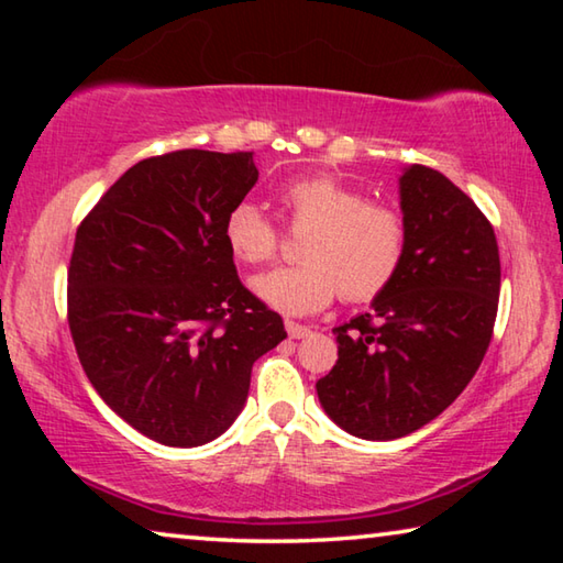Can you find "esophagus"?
<instances>
[{"instance_id": "1", "label": "esophagus", "mask_w": 563, "mask_h": 563, "mask_svg": "<svg viewBox=\"0 0 563 563\" xmlns=\"http://www.w3.org/2000/svg\"><path fill=\"white\" fill-rule=\"evenodd\" d=\"M285 330H288V335H290L292 340L308 338L310 332H312L308 325H300V322H295V320H285Z\"/></svg>"}]
</instances>
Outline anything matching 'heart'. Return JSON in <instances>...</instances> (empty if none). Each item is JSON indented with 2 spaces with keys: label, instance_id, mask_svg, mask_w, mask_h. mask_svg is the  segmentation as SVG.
Wrapping results in <instances>:
<instances>
[{
  "label": "heart",
  "instance_id": "b5f03b06",
  "mask_svg": "<svg viewBox=\"0 0 563 563\" xmlns=\"http://www.w3.org/2000/svg\"><path fill=\"white\" fill-rule=\"evenodd\" d=\"M280 206L292 231H308L300 265L278 268L253 280V292L288 316L328 308L340 292L347 302L373 300L395 280L407 251V225L397 208L367 201L360 188L330 174L288 180ZM225 243L235 261H275L280 231L258 206L235 203L225 216Z\"/></svg>",
  "mask_w": 563,
  "mask_h": 563
}]
</instances>
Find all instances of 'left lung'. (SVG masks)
<instances>
[{
    "label": "left lung",
    "mask_w": 563,
    "mask_h": 563,
    "mask_svg": "<svg viewBox=\"0 0 563 563\" xmlns=\"http://www.w3.org/2000/svg\"><path fill=\"white\" fill-rule=\"evenodd\" d=\"M407 251L373 310L335 328L338 362L318 379L328 417L360 440L412 434L442 415L479 369L497 320L494 228L440 170L399 176Z\"/></svg>",
    "instance_id": "1"
}]
</instances>
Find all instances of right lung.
Here are the masks:
<instances>
[{
	"label": "right lung",
	"mask_w": 563,
	"mask_h": 563,
	"mask_svg": "<svg viewBox=\"0 0 563 563\" xmlns=\"http://www.w3.org/2000/svg\"><path fill=\"white\" fill-rule=\"evenodd\" d=\"M255 180L251 151L144 158L76 231L66 288L76 355L103 402L158 444L223 434L253 362L288 338L238 278L223 233Z\"/></svg>",
	"instance_id": "obj_1"
}]
</instances>
